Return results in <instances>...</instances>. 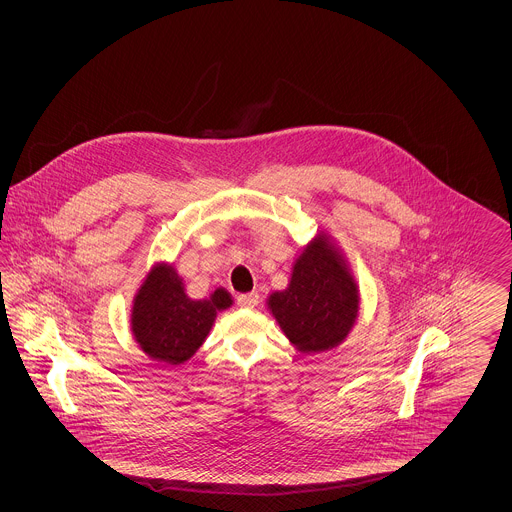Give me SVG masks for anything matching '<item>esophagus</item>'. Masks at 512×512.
Wrapping results in <instances>:
<instances>
[{
	"label": "esophagus",
	"instance_id": "34e87169",
	"mask_svg": "<svg viewBox=\"0 0 512 512\" xmlns=\"http://www.w3.org/2000/svg\"><path fill=\"white\" fill-rule=\"evenodd\" d=\"M257 303H259V295L255 292L238 295V305L244 309H253Z\"/></svg>",
	"mask_w": 512,
	"mask_h": 512
}]
</instances>
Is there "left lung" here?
Returning a JSON list of instances; mask_svg holds the SVG:
<instances>
[{
	"label": "left lung",
	"mask_w": 512,
	"mask_h": 512,
	"mask_svg": "<svg viewBox=\"0 0 512 512\" xmlns=\"http://www.w3.org/2000/svg\"><path fill=\"white\" fill-rule=\"evenodd\" d=\"M361 295L340 247L320 230L303 247L286 290L268 295L267 307L293 347L313 355L336 349L353 330Z\"/></svg>",
	"instance_id": "obj_1"
}]
</instances>
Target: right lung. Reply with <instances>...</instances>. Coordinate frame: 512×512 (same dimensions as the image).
<instances>
[{
	"mask_svg": "<svg viewBox=\"0 0 512 512\" xmlns=\"http://www.w3.org/2000/svg\"><path fill=\"white\" fill-rule=\"evenodd\" d=\"M232 303V295L224 288H217L209 297L192 299L176 268L155 263L132 299L130 330L151 361L182 365L194 357L217 315Z\"/></svg>",
	"mask_w": 512,
	"mask_h": 512,
	"instance_id": "1",
	"label": "right lung"
}]
</instances>
